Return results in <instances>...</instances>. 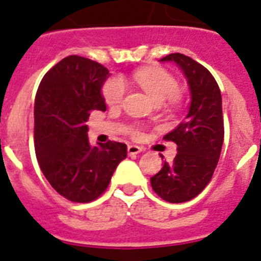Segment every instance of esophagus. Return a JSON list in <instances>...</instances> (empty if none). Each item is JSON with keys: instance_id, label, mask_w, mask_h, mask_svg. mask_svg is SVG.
<instances>
[{"instance_id": "esophagus-1", "label": "esophagus", "mask_w": 261, "mask_h": 261, "mask_svg": "<svg viewBox=\"0 0 261 261\" xmlns=\"http://www.w3.org/2000/svg\"><path fill=\"white\" fill-rule=\"evenodd\" d=\"M127 152L128 154H138L140 152H143V148L139 147V145H128Z\"/></svg>"}]
</instances>
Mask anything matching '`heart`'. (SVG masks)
<instances>
[{"label":"heart","mask_w":261,"mask_h":261,"mask_svg":"<svg viewBox=\"0 0 261 261\" xmlns=\"http://www.w3.org/2000/svg\"><path fill=\"white\" fill-rule=\"evenodd\" d=\"M134 81L156 104L165 100L173 101L178 92V83L169 72L161 69H142L135 71ZM126 87L121 78H112L102 87V96L110 107H117L122 102Z\"/></svg>","instance_id":"b5f03b06"}]
</instances>
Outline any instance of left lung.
<instances>
[{
    "label": "left lung",
    "instance_id": "left-lung-1",
    "mask_svg": "<svg viewBox=\"0 0 261 261\" xmlns=\"http://www.w3.org/2000/svg\"><path fill=\"white\" fill-rule=\"evenodd\" d=\"M161 62H174L186 76L191 95L189 113L164 136L177 144V156L164 161L151 178L153 191L169 203H183L198 196L210 183L224 143L221 91L203 65L180 53H171Z\"/></svg>",
    "mask_w": 261,
    "mask_h": 261
}]
</instances>
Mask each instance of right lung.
Segmentation results:
<instances>
[{
	"label": "right lung",
	"instance_id": "1",
	"mask_svg": "<svg viewBox=\"0 0 261 261\" xmlns=\"http://www.w3.org/2000/svg\"><path fill=\"white\" fill-rule=\"evenodd\" d=\"M109 70L79 56L51 67L35 98V152L43 174L63 198L88 203L107 190L114 170L127 156L123 143L92 147L87 121L107 110L101 87Z\"/></svg>",
	"mask_w": 261,
	"mask_h": 261
}]
</instances>
